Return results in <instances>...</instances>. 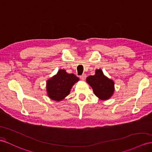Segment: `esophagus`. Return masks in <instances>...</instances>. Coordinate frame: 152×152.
<instances>
[{
    "instance_id": "obj_1",
    "label": "esophagus",
    "mask_w": 152,
    "mask_h": 152,
    "mask_svg": "<svg viewBox=\"0 0 152 152\" xmlns=\"http://www.w3.org/2000/svg\"><path fill=\"white\" fill-rule=\"evenodd\" d=\"M86 74H83V75H81V76L80 77V79L82 80H84L86 79Z\"/></svg>"
}]
</instances>
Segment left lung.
Listing matches in <instances>:
<instances>
[{"instance_id": "obj_1", "label": "left lung", "mask_w": 152, "mask_h": 152, "mask_svg": "<svg viewBox=\"0 0 152 152\" xmlns=\"http://www.w3.org/2000/svg\"><path fill=\"white\" fill-rule=\"evenodd\" d=\"M86 82L99 99L107 100L113 95L115 89L114 82L106 77L101 69H96L95 74L87 77Z\"/></svg>"}]
</instances>
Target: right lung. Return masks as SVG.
Wrapping results in <instances>:
<instances>
[{"label":"right lung","instance_id":"right-lung-1","mask_svg":"<svg viewBox=\"0 0 152 152\" xmlns=\"http://www.w3.org/2000/svg\"><path fill=\"white\" fill-rule=\"evenodd\" d=\"M79 79L74 74L68 73L65 69H60L55 75L47 81L48 96L56 102L64 99L70 93L71 89Z\"/></svg>","mask_w":152,"mask_h":152}]
</instances>
